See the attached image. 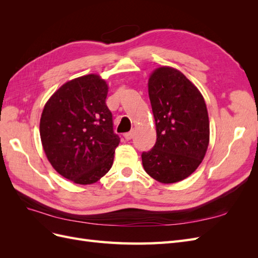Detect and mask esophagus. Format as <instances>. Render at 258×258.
Returning a JSON list of instances; mask_svg holds the SVG:
<instances>
[{
	"mask_svg": "<svg viewBox=\"0 0 258 258\" xmlns=\"http://www.w3.org/2000/svg\"><path fill=\"white\" fill-rule=\"evenodd\" d=\"M123 137H124V139L126 140H131L132 138H134V131H129V132H127V134H124L123 135Z\"/></svg>",
	"mask_w": 258,
	"mask_h": 258,
	"instance_id": "esophagus-1",
	"label": "esophagus"
}]
</instances>
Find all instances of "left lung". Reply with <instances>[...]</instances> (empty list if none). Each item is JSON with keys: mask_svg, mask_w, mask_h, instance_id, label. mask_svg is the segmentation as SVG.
Listing matches in <instances>:
<instances>
[{"mask_svg": "<svg viewBox=\"0 0 258 258\" xmlns=\"http://www.w3.org/2000/svg\"><path fill=\"white\" fill-rule=\"evenodd\" d=\"M148 96L157 140L142 153L144 170L156 181L171 184L188 177L208 150L210 123L198 88L178 70L156 69L148 80Z\"/></svg>", "mask_w": 258, "mask_h": 258, "instance_id": "1", "label": "left lung"}]
</instances>
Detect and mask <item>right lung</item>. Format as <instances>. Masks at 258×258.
<instances>
[{"instance_id": "1", "label": "right lung", "mask_w": 258, "mask_h": 258, "mask_svg": "<svg viewBox=\"0 0 258 258\" xmlns=\"http://www.w3.org/2000/svg\"><path fill=\"white\" fill-rule=\"evenodd\" d=\"M108 87L97 74L63 84L46 102L40 135L53 169L76 184L96 183L112 168L120 139L106 106Z\"/></svg>"}]
</instances>
